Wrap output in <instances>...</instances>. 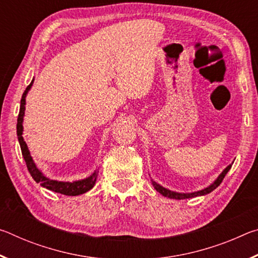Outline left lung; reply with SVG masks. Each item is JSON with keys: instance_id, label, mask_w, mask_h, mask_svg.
Segmentation results:
<instances>
[{"instance_id": "1", "label": "left lung", "mask_w": 258, "mask_h": 258, "mask_svg": "<svg viewBox=\"0 0 258 258\" xmlns=\"http://www.w3.org/2000/svg\"><path fill=\"white\" fill-rule=\"evenodd\" d=\"M233 164V163H232ZM232 164H230L228 167L224 168V171L222 172L220 175L217 176V178L215 181H214L211 185H208L207 187H205L203 190H199V191H196V192H190V194H182V192H175V191H171L169 189H166V187L161 186L158 183L155 182L154 180H151L152 185H154L155 189L159 192L160 195H163L164 197H167L169 199H177V200H181V199H187V198H194V197H199V196H205V195H208L211 194L213 190H215L216 187L221 184V182L223 181L224 176L226 175V173L230 171L231 166Z\"/></svg>"}]
</instances>
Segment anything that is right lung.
<instances>
[{
	"instance_id": "1",
	"label": "right lung",
	"mask_w": 258,
	"mask_h": 258,
	"mask_svg": "<svg viewBox=\"0 0 258 258\" xmlns=\"http://www.w3.org/2000/svg\"><path fill=\"white\" fill-rule=\"evenodd\" d=\"M33 83H34V80L27 86V89L25 90L23 97H21L18 120H17V135H18V141H19V145L21 148V152H23V157L26 161V165H27V168L30 173V175H32L35 182L40 183L43 187H46L47 190L56 192V194L66 195V196H78V195L85 194V192L91 190L94 186L95 181H97V177H98V171H94L90 176H87L86 178H83V180H78V181L63 182V181L51 180V178L46 177L44 174H43L40 169L37 168L36 164H35L33 160V157L30 156L27 143L25 142V140L23 138V131H24L23 121H24L25 109H26V107H25L26 106V97H27L28 91L32 89Z\"/></svg>"
}]
</instances>
